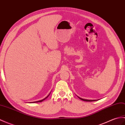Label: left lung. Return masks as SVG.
Returning a JSON list of instances; mask_svg holds the SVG:
<instances>
[{"mask_svg": "<svg viewBox=\"0 0 125 125\" xmlns=\"http://www.w3.org/2000/svg\"><path fill=\"white\" fill-rule=\"evenodd\" d=\"M81 100H82L84 101H87V102H92V101H95L96 100H85V99H83V98H80Z\"/></svg>", "mask_w": 125, "mask_h": 125, "instance_id": "1", "label": "left lung"}]
</instances>
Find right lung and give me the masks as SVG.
Here are the masks:
<instances>
[{
  "label": "right lung",
  "mask_w": 125,
  "mask_h": 125,
  "mask_svg": "<svg viewBox=\"0 0 125 125\" xmlns=\"http://www.w3.org/2000/svg\"><path fill=\"white\" fill-rule=\"evenodd\" d=\"M49 94L47 96V97H45V98H44V99H43V100H40V101H36V102H32V103H38V102H42V101H43V100H45V99H46V98H47L48 96H49Z\"/></svg>",
  "instance_id": "1"
}]
</instances>
